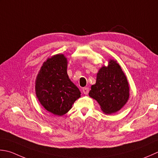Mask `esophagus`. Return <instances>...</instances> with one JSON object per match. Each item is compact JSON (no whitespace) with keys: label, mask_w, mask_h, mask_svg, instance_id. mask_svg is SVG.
<instances>
[{"label":"esophagus","mask_w":158,"mask_h":158,"mask_svg":"<svg viewBox=\"0 0 158 158\" xmlns=\"http://www.w3.org/2000/svg\"><path fill=\"white\" fill-rule=\"evenodd\" d=\"M83 92L84 94H88L89 92V88H83Z\"/></svg>","instance_id":"1"}]
</instances>
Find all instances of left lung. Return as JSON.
<instances>
[{"instance_id":"8db88e82","label":"left lung","mask_w":158,"mask_h":158,"mask_svg":"<svg viewBox=\"0 0 158 158\" xmlns=\"http://www.w3.org/2000/svg\"><path fill=\"white\" fill-rule=\"evenodd\" d=\"M89 97L98 102L103 112L112 114L118 112L129 98V83L117 61L110 59L107 66L98 70L96 83L91 86Z\"/></svg>"}]
</instances>
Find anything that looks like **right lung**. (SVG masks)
I'll list each match as a JSON object with an SVG mask.
<instances>
[{"instance_id": "1", "label": "right lung", "mask_w": 158, "mask_h": 158, "mask_svg": "<svg viewBox=\"0 0 158 158\" xmlns=\"http://www.w3.org/2000/svg\"><path fill=\"white\" fill-rule=\"evenodd\" d=\"M68 61L64 54L48 57L35 79V94L42 106L56 116H63L81 97L79 88L67 74Z\"/></svg>"}]
</instances>
